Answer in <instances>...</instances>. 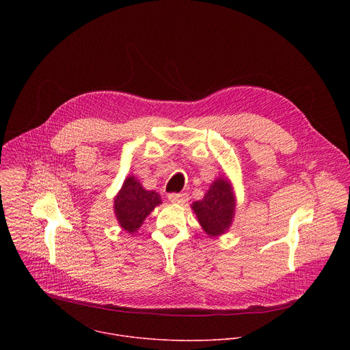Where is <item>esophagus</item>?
I'll return each mask as SVG.
<instances>
[{"label": "esophagus", "mask_w": 350, "mask_h": 350, "mask_svg": "<svg viewBox=\"0 0 350 350\" xmlns=\"http://www.w3.org/2000/svg\"><path fill=\"white\" fill-rule=\"evenodd\" d=\"M169 201L170 202H174V204H184L188 201V195L187 193H169L167 195Z\"/></svg>", "instance_id": "1"}]
</instances>
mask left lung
I'll use <instances>...</instances> for the list:
<instances>
[{
    "instance_id": "obj_1",
    "label": "left lung",
    "mask_w": 350,
    "mask_h": 350,
    "mask_svg": "<svg viewBox=\"0 0 350 350\" xmlns=\"http://www.w3.org/2000/svg\"><path fill=\"white\" fill-rule=\"evenodd\" d=\"M199 224L209 237H219L224 234L234 219L235 195L227 178H216L204 199L192 205Z\"/></svg>"
}]
</instances>
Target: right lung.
I'll list each match as a JSON object with an SVG mask.
<instances>
[{
    "instance_id": "obj_1",
    "label": "right lung",
    "mask_w": 350,
    "mask_h": 350,
    "mask_svg": "<svg viewBox=\"0 0 350 350\" xmlns=\"http://www.w3.org/2000/svg\"><path fill=\"white\" fill-rule=\"evenodd\" d=\"M113 204L119 226L133 234L142 226L145 217L162 204V199L158 192L145 189L134 176H130L124 180Z\"/></svg>"
}]
</instances>
